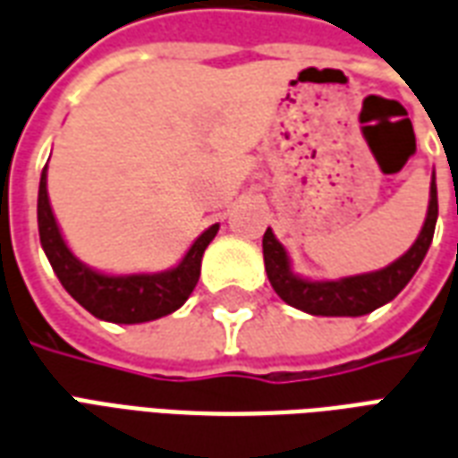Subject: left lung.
I'll return each mask as SVG.
<instances>
[{"label":"left lung","instance_id":"1","mask_svg":"<svg viewBox=\"0 0 458 458\" xmlns=\"http://www.w3.org/2000/svg\"><path fill=\"white\" fill-rule=\"evenodd\" d=\"M437 212H439V205H437V185L435 178H432L425 226L417 236V242L410 246V251L403 253L398 261L390 263L388 268L342 280H305L293 276L288 253L283 249V243L273 236L270 229H266V233H263V261H266L270 285L278 293L280 300H285L288 305L298 307L307 315H369L376 307L386 305V302L395 298L417 273L420 263L427 256L429 243H432V236H435Z\"/></svg>","mask_w":458,"mask_h":458}]
</instances>
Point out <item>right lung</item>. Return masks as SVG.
Listing matches in <instances>:
<instances>
[{"instance_id":"obj_1","label":"right lung","mask_w":458,"mask_h":458,"mask_svg":"<svg viewBox=\"0 0 458 458\" xmlns=\"http://www.w3.org/2000/svg\"><path fill=\"white\" fill-rule=\"evenodd\" d=\"M219 225L209 226L197 239L185 259L175 268L163 273H136V276H105L80 263L60 236L53 216L48 190H46V168L38 185V233L41 246L55 276L72 298L88 312L114 325H139L175 312L185 305L190 293L199 280V263L209 242L216 236Z\"/></svg>"}]
</instances>
